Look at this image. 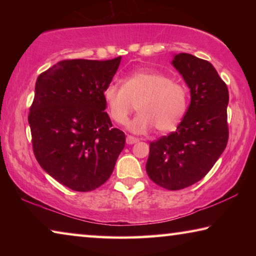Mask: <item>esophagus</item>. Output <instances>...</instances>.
I'll list each match as a JSON object with an SVG mask.
<instances>
[{
    "label": "esophagus",
    "mask_w": 256,
    "mask_h": 256,
    "mask_svg": "<svg viewBox=\"0 0 256 256\" xmlns=\"http://www.w3.org/2000/svg\"><path fill=\"white\" fill-rule=\"evenodd\" d=\"M138 141V138H136V136H126V144H136Z\"/></svg>",
    "instance_id": "1"
}]
</instances>
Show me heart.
Instances as JSON below:
<instances>
[{
	"label": "heart",
	"mask_w": 256,
	"mask_h": 256,
	"mask_svg": "<svg viewBox=\"0 0 256 256\" xmlns=\"http://www.w3.org/2000/svg\"><path fill=\"white\" fill-rule=\"evenodd\" d=\"M112 122L124 125L133 110L138 114L128 123L131 132L144 134L154 126L158 132H170L183 118L188 108V89L162 73L138 70L124 78L123 86L110 84L102 92Z\"/></svg>",
	"instance_id": "obj_1"
}]
</instances>
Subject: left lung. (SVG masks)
<instances>
[{
	"instance_id": "1",
	"label": "left lung",
	"mask_w": 256,
	"mask_h": 256,
	"mask_svg": "<svg viewBox=\"0 0 256 256\" xmlns=\"http://www.w3.org/2000/svg\"><path fill=\"white\" fill-rule=\"evenodd\" d=\"M172 66L190 86V104L175 132L150 142L146 170L154 183L177 190L202 180L226 148L229 94L206 60L180 53Z\"/></svg>"
}]
</instances>
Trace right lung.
<instances>
[{
  "mask_svg": "<svg viewBox=\"0 0 256 256\" xmlns=\"http://www.w3.org/2000/svg\"><path fill=\"white\" fill-rule=\"evenodd\" d=\"M120 63V56L63 60L37 78L28 115L34 154L47 174L76 192L105 183L125 146L102 97Z\"/></svg>",
  "mask_w": 256,
  "mask_h": 256,
  "instance_id": "right-lung-1",
  "label": "right lung"
}]
</instances>
